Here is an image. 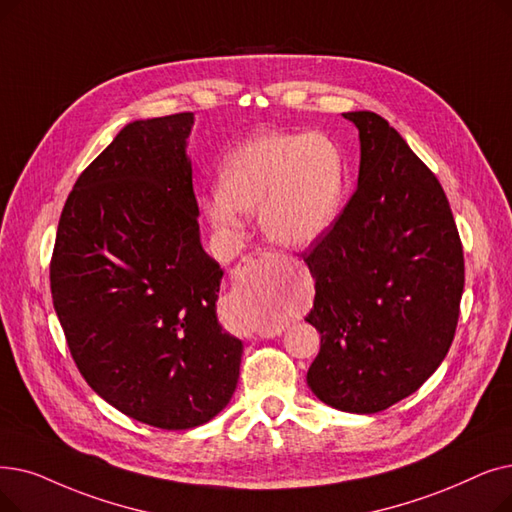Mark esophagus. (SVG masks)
Here are the masks:
<instances>
[{"label": "esophagus", "mask_w": 512, "mask_h": 512, "mask_svg": "<svg viewBox=\"0 0 512 512\" xmlns=\"http://www.w3.org/2000/svg\"><path fill=\"white\" fill-rule=\"evenodd\" d=\"M274 257V253H270V251H259V253H255L253 257H247V259H242V263L238 265V268L234 270V278H242L244 276V272H247V268L251 263H263V261H270Z\"/></svg>", "instance_id": "34e87169"}]
</instances>
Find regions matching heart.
Wrapping results in <instances>:
<instances>
[{"label": "heart", "instance_id": "b5f03b06", "mask_svg": "<svg viewBox=\"0 0 512 512\" xmlns=\"http://www.w3.org/2000/svg\"><path fill=\"white\" fill-rule=\"evenodd\" d=\"M343 163L326 138L268 133L232 150L219 171L217 194L203 209L217 230L234 232L238 213H257L282 247L318 242L341 211Z\"/></svg>", "mask_w": 512, "mask_h": 512}]
</instances>
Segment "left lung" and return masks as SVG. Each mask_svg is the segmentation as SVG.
<instances>
[{"label": "left lung", "instance_id": "left-lung-1", "mask_svg": "<svg viewBox=\"0 0 512 512\" xmlns=\"http://www.w3.org/2000/svg\"><path fill=\"white\" fill-rule=\"evenodd\" d=\"M343 117L360 131V175L335 224L303 253L316 280L305 320L320 332L307 385L332 408L374 414L412 395L446 358L464 257L433 171L381 115Z\"/></svg>", "mask_w": 512, "mask_h": 512}]
</instances>
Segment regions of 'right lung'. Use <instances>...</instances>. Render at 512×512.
<instances>
[{"label": "right lung", "mask_w": 512, "mask_h": 512, "mask_svg": "<svg viewBox=\"0 0 512 512\" xmlns=\"http://www.w3.org/2000/svg\"><path fill=\"white\" fill-rule=\"evenodd\" d=\"M192 123L180 113L125 125L66 198L50 263L54 309L87 385L169 431L224 410L242 358L215 314L224 270L201 244Z\"/></svg>", "instance_id": "add662e5"}]
</instances>
